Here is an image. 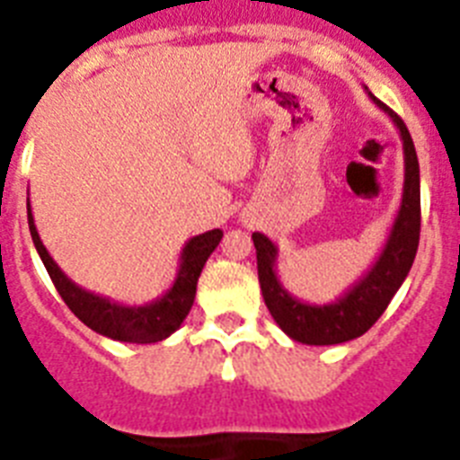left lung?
Listing matches in <instances>:
<instances>
[{
  "mask_svg": "<svg viewBox=\"0 0 460 460\" xmlns=\"http://www.w3.org/2000/svg\"><path fill=\"white\" fill-rule=\"evenodd\" d=\"M373 103L385 110L389 119L396 124L401 140H403L405 156V180L401 207L389 230L387 243L371 270L357 280L350 290L332 304H306L292 296L276 276V258L279 249L270 237L253 233L255 253H258V279L260 290L265 296L271 318L292 341L306 345H336L367 334L377 323L392 296L403 286L405 276L417 255L421 227V202H420V161L414 152V142L410 137L403 119L377 101L368 92Z\"/></svg>",
  "mask_w": 460,
  "mask_h": 460,
  "instance_id": "8db88e82",
  "label": "left lung"
}]
</instances>
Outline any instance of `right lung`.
Instances as JSON below:
<instances>
[{
	"mask_svg": "<svg viewBox=\"0 0 460 460\" xmlns=\"http://www.w3.org/2000/svg\"><path fill=\"white\" fill-rule=\"evenodd\" d=\"M27 221H30V233L31 239H34L36 251H39L57 292L62 295L66 306L75 313V318L83 320L96 334L124 341V343H158V341L168 339L170 334H174L180 329V324L184 323L190 306H193L195 288H198L202 267H205L207 258L214 253V249H217L223 237L221 230H209V233L189 239L184 249H181L180 270H177L170 290L158 296V299H154V302L142 304V306H124V304L112 302L108 296L93 295V292L75 286L59 270V265L50 258L48 249L40 242L39 233H36L30 200H27Z\"/></svg>",
	"mask_w": 460,
	"mask_h": 460,
	"instance_id": "1",
	"label": "right lung"
}]
</instances>
